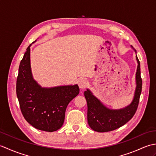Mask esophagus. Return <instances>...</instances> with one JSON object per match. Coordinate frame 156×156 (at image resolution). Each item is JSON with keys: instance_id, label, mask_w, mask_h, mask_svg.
<instances>
[{"instance_id": "obj_1", "label": "esophagus", "mask_w": 156, "mask_h": 156, "mask_svg": "<svg viewBox=\"0 0 156 156\" xmlns=\"http://www.w3.org/2000/svg\"><path fill=\"white\" fill-rule=\"evenodd\" d=\"M88 85V80H86V79H82L80 81H79V87L81 89H84L87 87Z\"/></svg>"}]
</instances>
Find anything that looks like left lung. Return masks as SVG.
<instances>
[{
  "label": "left lung",
  "mask_w": 156,
  "mask_h": 156,
  "mask_svg": "<svg viewBox=\"0 0 156 156\" xmlns=\"http://www.w3.org/2000/svg\"><path fill=\"white\" fill-rule=\"evenodd\" d=\"M136 59L138 63L135 76L136 88L133 101L127 107L117 110L108 108L92 94L90 90L87 89L84 92L88 106V123L92 130L98 132L113 131L127 123L134 116L138 107L142 89L140 63L137 55Z\"/></svg>",
  "instance_id": "1"
}]
</instances>
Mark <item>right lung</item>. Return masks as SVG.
<instances>
[{
	"mask_svg": "<svg viewBox=\"0 0 156 156\" xmlns=\"http://www.w3.org/2000/svg\"><path fill=\"white\" fill-rule=\"evenodd\" d=\"M31 45L19 65L16 96L25 120L39 130L53 132L64 124L66 107L79 94L80 89L77 84L52 88H42L38 84L31 73Z\"/></svg>",
	"mask_w": 156,
	"mask_h": 156,
	"instance_id": "obj_1",
	"label": "right lung"
}]
</instances>
